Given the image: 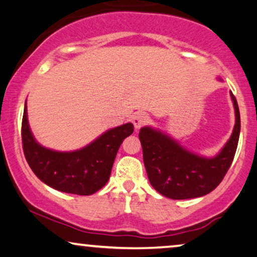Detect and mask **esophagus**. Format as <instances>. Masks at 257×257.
I'll return each mask as SVG.
<instances>
[{
    "label": "esophagus",
    "mask_w": 257,
    "mask_h": 257,
    "mask_svg": "<svg viewBox=\"0 0 257 257\" xmlns=\"http://www.w3.org/2000/svg\"><path fill=\"white\" fill-rule=\"evenodd\" d=\"M148 120H149V117H148V115L143 114V113H136L135 115H134L132 121L134 123V127H135V129H140L141 127H142L143 124H146Z\"/></svg>",
    "instance_id": "obj_1"
}]
</instances>
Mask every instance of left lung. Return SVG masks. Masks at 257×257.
Returning <instances> with one entry per match:
<instances>
[{"label": "left lung", "instance_id": "8db88e82", "mask_svg": "<svg viewBox=\"0 0 257 257\" xmlns=\"http://www.w3.org/2000/svg\"><path fill=\"white\" fill-rule=\"evenodd\" d=\"M229 94L235 111V124L228 141L214 156L193 153L161 129L150 125L140 129L148 178L162 196L176 200L192 199L208 194L221 183L233 162L241 128L236 99L232 92Z\"/></svg>", "mask_w": 257, "mask_h": 257}]
</instances>
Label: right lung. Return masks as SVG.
I'll use <instances>...</instances> for the list:
<instances>
[{"mask_svg": "<svg viewBox=\"0 0 257 257\" xmlns=\"http://www.w3.org/2000/svg\"><path fill=\"white\" fill-rule=\"evenodd\" d=\"M134 132L133 123L110 128L87 146L73 151L45 148L35 139L28 120L27 101L22 120L25 158L36 176L46 185L65 193L91 196L106 185L117 150Z\"/></svg>", "mask_w": 257, "mask_h": 257, "instance_id": "obj_1", "label": "right lung"}]
</instances>
